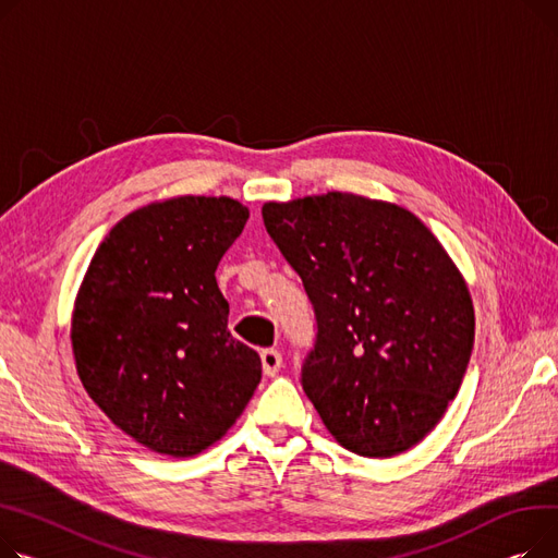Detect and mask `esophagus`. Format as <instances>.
Wrapping results in <instances>:
<instances>
[{
	"instance_id": "esophagus-1",
	"label": "esophagus",
	"mask_w": 558,
	"mask_h": 558,
	"mask_svg": "<svg viewBox=\"0 0 558 558\" xmlns=\"http://www.w3.org/2000/svg\"><path fill=\"white\" fill-rule=\"evenodd\" d=\"M260 365H264L266 376H277L283 365V355L277 349H264L260 351Z\"/></svg>"
}]
</instances>
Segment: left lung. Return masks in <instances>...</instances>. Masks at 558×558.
Returning a JSON list of instances; mask_svg holds the SVG:
<instances>
[{"label": "left lung", "mask_w": 558, "mask_h": 558, "mask_svg": "<svg viewBox=\"0 0 558 558\" xmlns=\"http://www.w3.org/2000/svg\"><path fill=\"white\" fill-rule=\"evenodd\" d=\"M260 214L315 311L300 380L324 425L363 457L412 448L471 360L475 313L460 270L399 205L329 191Z\"/></svg>", "instance_id": "left-lung-1"}]
</instances>
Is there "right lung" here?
Listing matches in <instances>:
<instances>
[{
  "instance_id": "obj_1",
  "label": "right lung",
  "mask_w": 558,
  "mask_h": 558,
  "mask_svg": "<svg viewBox=\"0 0 558 558\" xmlns=\"http://www.w3.org/2000/svg\"><path fill=\"white\" fill-rule=\"evenodd\" d=\"M250 218L184 195L119 220L85 272L72 319L89 399L137 444L193 457L243 414L260 357L227 329L216 268Z\"/></svg>"
}]
</instances>
